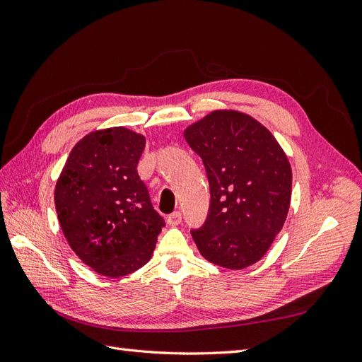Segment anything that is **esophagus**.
Instances as JSON below:
<instances>
[{
    "mask_svg": "<svg viewBox=\"0 0 362 362\" xmlns=\"http://www.w3.org/2000/svg\"><path fill=\"white\" fill-rule=\"evenodd\" d=\"M181 221H182V216H181V213H180V211H175V213H172V214H170V216H168V218H166L168 225H170V226H177V225H180V223H181Z\"/></svg>",
    "mask_w": 362,
    "mask_h": 362,
    "instance_id": "1",
    "label": "esophagus"
}]
</instances>
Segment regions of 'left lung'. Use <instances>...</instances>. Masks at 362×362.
Listing matches in <instances>:
<instances>
[{
    "label": "left lung",
    "mask_w": 362,
    "mask_h": 362,
    "mask_svg": "<svg viewBox=\"0 0 362 362\" xmlns=\"http://www.w3.org/2000/svg\"><path fill=\"white\" fill-rule=\"evenodd\" d=\"M210 182V211L192 237L201 255L229 270L255 264L282 229L293 173L286 152L252 116L221 108L184 129Z\"/></svg>",
    "instance_id": "1"
}]
</instances>
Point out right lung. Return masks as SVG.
I'll use <instances>...</instances> for the list:
<instances>
[{"instance_id":"obj_1","label":"right lung","mask_w":362,"mask_h":362,"mask_svg":"<svg viewBox=\"0 0 362 362\" xmlns=\"http://www.w3.org/2000/svg\"><path fill=\"white\" fill-rule=\"evenodd\" d=\"M145 145L144 134L125 127L92 131L72 148L54 189L71 249L108 278L144 267L164 226L137 173Z\"/></svg>"}]
</instances>
